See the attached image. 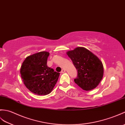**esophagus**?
I'll return each mask as SVG.
<instances>
[{"label":"esophagus","mask_w":125,"mask_h":125,"mask_svg":"<svg viewBox=\"0 0 125 125\" xmlns=\"http://www.w3.org/2000/svg\"><path fill=\"white\" fill-rule=\"evenodd\" d=\"M65 72V70L64 69H62L61 72V73H64V72Z\"/></svg>","instance_id":"34e87169"}]
</instances>
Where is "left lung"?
Here are the masks:
<instances>
[{"instance_id": "1", "label": "left lung", "mask_w": 125, "mask_h": 125, "mask_svg": "<svg viewBox=\"0 0 125 125\" xmlns=\"http://www.w3.org/2000/svg\"><path fill=\"white\" fill-rule=\"evenodd\" d=\"M66 53L78 70L77 78L74 80L75 83L86 91L96 87L104 73L103 63L99 58L83 47H76Z\"/></svg>"}]
</instances>
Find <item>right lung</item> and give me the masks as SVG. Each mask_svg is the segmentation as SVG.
I'll return each mask as SVG.
<instances>
[{"label":"right lung","instance_id":"right-lung-1","mask_svg":"<svg viewBox=\"0 0 125 125\" xmlns=\"http://www.w3.org/2000/svg\"><path fill=\"white\" fill-rule=\"evenodd\" d=\"M49 55V52L42 51L28 56L20 69L21 78L26 87L38 95L51 93L60 76V73L47 66Z\"/></svg>","mask_w":125,"mask_h":125}]
</instances>
